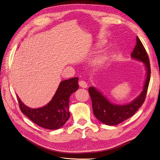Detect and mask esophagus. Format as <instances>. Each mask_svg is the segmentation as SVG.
Wrapping results in <instances>:
<instances>
[{
  "label": "esophagus",
  "instance_id": "34e87169",
  "mask_svg": "<svg viewBox=\"0 0 160 160\" xmlns=\"http://www.w3.org/2000/svg\"><path fill=\"white\" fill-rule=\"evenodd\" d=\"M78 83H79V86L81 88H88V83L85 81L80 80Z\"/></svg>",
  "mask_w": 160,
  "mask_h": 160
}]
</instances>
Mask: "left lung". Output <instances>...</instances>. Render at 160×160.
Returning a JSON list of instances; mask_svg holds the SVG:
<instances>
[{"mask_svg": "<svg viewBox=\"0 0 160 160\" xmlns=\"http://www.w3.org/2000/svg\"><path fill=\"white\" fill-rule=\"evenodd\" d=\"M136 45L131 54V58L143 63L146 69V79L141 93L127 104L112 103L100 91L93 86L89 88L93 112L100 122L106 125H117L133 116L143 104L150 79V66L148 54L139 38H136Z\"/></svg>", "mask_w": 160, "mask_h": 160, "instance_id": "left-lung-1", "label": "left lung"}]
</instances>
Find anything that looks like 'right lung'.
Listing matches in <instances>:
<instances>
[{
  "label": "right lung",
  "instance_id": "obj_1",
  "mask_svg": "<svg viewBox=\"0 0 160 160\" xmlns=\"http://www.w3.org/2000/svg\"><path fill=\"white\" fill-rule=\"evenodd\" d=\"M78 77L62 81L51 100L41 108H29L17 95L21 112L42 128L48 130L60 128L70 117L69 97L78 90Z\"/></svg>",
  "mask_w": 160,
  "mask_h": 160
}]
</instances>
